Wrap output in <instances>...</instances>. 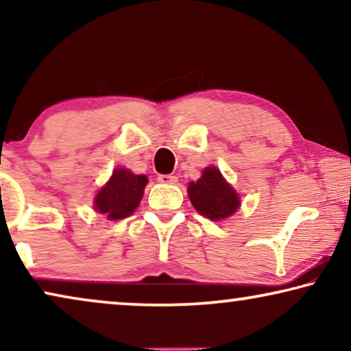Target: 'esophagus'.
<instances>
[{"instance_id": "34e87169", "label": "esophagus", "mask_w": 351, "mask_h": 351, "mask_svg": "<svg viewBox=\"0 0 351 351\" xmlns=\"http://www.w3.org/2000/svg\"><path fill=\"white\" fill-rule=\"evenodd\" d=\"M158 182H161V184H176L177 177L171 174H161L158 176Z\"/></svg>"}]
</instances>
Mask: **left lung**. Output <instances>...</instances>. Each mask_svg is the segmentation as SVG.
<instances>
[{
    "label": "left lung",
    "mask_w": 351,
    "mask_h": 351,
    "mask_svg": "<svg viewBox=\"0 0 351 351\" xmlns=\"http://www.w3.org/2000/svg\"><path fill=\"white\" fill-rule=\"evenodd\" d=\"M189 196L195 209L213 220L230 217L239 206L238 193L215 167H206L201 179L190 182Z\"/></svg>",
    "instance_id": "8db88e82"
}]
</instances>
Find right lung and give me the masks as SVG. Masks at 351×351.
Returning <instances> with one entry per match:
<instances>
[{"instance_id": "add662e5", "label": "right lung", "mask_w": 351, "mask_h": 351, "mask_svg": "<svg viewBox=\"0 0 351 351\" xmlns=\"http://www.w3.org/2000/svg\"><path fill=\"white\" fill-rule=\"evenodd\" d=\"M147 182L145 176H136L128 169L113 171L112 179L95 196V210L110 220L128 217L141 203Z\"/></svg>"}]
</instances>
